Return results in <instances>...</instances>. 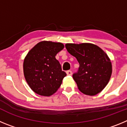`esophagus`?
I'll use <instances>...</instances> for the list:
<instances>
[{"mask_svg":"<svg viewBox=\"0 0 127 127\" xmlns=\"http://www.w3.org/2000/svg\"><path fill=\"white\" fill-rule=\"evenodd\" d=\"M66 73H67V75H69V76H71V75L72 74V72L71 70H67V71L66 72Z\"/></svg>","mask_w":127,"mask_h":127,"instance_id":"34e87169","label":"esophagus"}]
</instances>
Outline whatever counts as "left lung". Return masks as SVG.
Wrapping results in <instances>:
<instances>
[{"label": "left lung", "mask_w": 127, "mask_h": 127, "mask_svg": "<svg viewBox=\"0 0 127 127\" xmlns=\"http://www.w3.org/2000/svg\"><path fill=\"white\" fill-rule=\"evenodd\" d=\"M65 48L79 64L77 72L72 75L78 89L91 96L100 92L107 85L112 74L111 62L107 54L90 43H68Z\"/></svg>", "instance_id": "left-lung-1"}]
</instances>
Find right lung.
<instances>
[{
    "label": "right lung",
    "instance_id": "obj_1",
    "mask_svg": "<svg viewBox=\"0 0 127 127\" xmlns=\"http://www.w3.org/2000/svg\"><path fill=\"white\" fill-rule=\"evenodd\" d=\"M64 48L61 42L42 41L32 48L25 58V78L38 95L51 96L60 88L67 74L62 71L55 56Z\"/></svg>",
    "mask_w": 127,
    "mask_h": 127
}]
</instances>
